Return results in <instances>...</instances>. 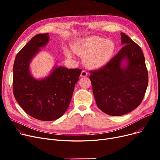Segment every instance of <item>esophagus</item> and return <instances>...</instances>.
I'll list each match as a JSON object with an SVG mask.
<instances>
[{"label": "esophagus", "instance_id": "esophagus-1", "mask_svg": "<svg viewBox=\"0 0 160 160\" xmlns=\"http://www.w3.org/2000/svg\"><path fill=\"white\" fill-rule=\"evenodd\" d=\"M87 75H88V72H87V71H82V72H81V74H80V76L82 77H87Z\"/></svg>", "mask_w": 160, "mask_h": 160}]
</instances>
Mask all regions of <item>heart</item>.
Returning <instances> with one entry per match:
<instances>
[{"label": "heart", "mask_w": 160, "mask_h": 160, "mask_svg": "<svg viewBox=\"0 0 160 160\" xmlns=\"http://www.w3.org/2000/svg\"><path fill=\"white\" fill-rule=\"evenodd\" d=\"M76 54L84 56L83 62L89 69H98L104 67L110 62L115 50V44L110 39H104L97 36L79 39L71 45ZM69 58L72 57L69 49H65Z\"/></svg>", "instance_id": "1"}]
</instances>
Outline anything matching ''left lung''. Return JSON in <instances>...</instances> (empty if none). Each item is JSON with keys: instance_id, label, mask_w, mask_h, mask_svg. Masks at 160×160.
Returning a JSON list of instances; mask_svg holds the SVG:
<instances>
[{"instance_id": "8db88e82", "label": "left lung", "mask_w": 160, "mask_h": 160, "mask_svg": "<svg viewBox=\"0 0 160 160\" xmlns=\"http://www.w3.org/2000/svg\"><path fill=\"white\" fill-rule=\"evenodd\" d=\"M124 47L102 68L91 71L89 78L98 108L112 116L127 114L139 106L148 78L141 47L121 32Z\"/></svg>"}]
</instances>
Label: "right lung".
Wrapping results in <instances>:
<instances>
[{
  "label": "right lung",
  "instance_id": "add662e5",
  "mask_svg": "<svg viewBox=\"0 0 160 160\" xmlns=\"http://www.w3.org/2000/svg\"><path fill=\"white\" fill-rule=\"evenodd\" d=\"M48 33L33 37L17 54L13 67V95L22 110L38 120L60 118L70 104L74 86L82 72L54 65L45 77L36 78L30 71L33 58L49 42Z\"/></svg>",
  "mask_w": 160,
  "mask_h": 160
}]
</instances>
